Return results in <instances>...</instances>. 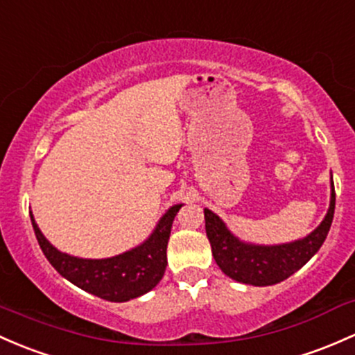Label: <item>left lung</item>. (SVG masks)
I'll return each mask as SVG.
<instances>
[{
	"instance_id": "left-lung-1",
	"label": "left lung",
	"mask_w": 355,
	"mask_h": 355,
	"mask_svg": "<svg viewBox=\"0 0 355 355\" xmlns=\"http://www.w3.org/2000/svg\"><path fill=\"white\" fill-rule=\"evenodd\" d=\"M335 211V189L331 181L330 208L322 225L306 239L274 247L242 243L227 230L222 220L205 209V228L218 268L232 279L252 286H270L288 279L303 268L325 242Z\"/></svg>"
}]
</instances>
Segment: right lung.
<instances>
[{"label": "right lung", "instance_id": "add662e5", "mask_svg": "<svg viewBox=\"0 0 355 355\" xmlns=\"http://www.w3.org/2000/svg\"><path fill=\"white\" fill-rule=\"evenodd\" d=\"M179 208L181 205H176L162 216L146 243L130 252L101 261L78 259L59 252L45 240L33 216H30L42 252L60 276L98 298L123 303L146 295L162 279L167 266V240Z\"/></svg>", "mask_w": 355, "mask_h": 355}]
</instances>
